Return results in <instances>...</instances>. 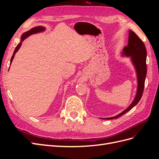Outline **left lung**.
<instances>
[{"label": "left lung", "mask_w": 159, "mask_h": 159, "mask_svg": "<svg viewBox=\"0 0 159 159\" xmlns=\"http://www.w3.org/2000/svg\"><path fill=\"white\" fill-rule=\"evenodd\" d=\"M129 42L128 45L123 50L122 55L130 57L136 70L137 76V90L133 102L131 105L121 113L112 117L102 118V119H117L123 115L128 112L140 101L145 87V81L147 75V50L143 42L139 38L135 33L132 30L129 31Z\"/></svg>", "instance_id": "obj_1"}]
</instances>
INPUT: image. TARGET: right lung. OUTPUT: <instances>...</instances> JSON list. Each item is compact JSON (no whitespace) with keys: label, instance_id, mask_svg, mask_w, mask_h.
<instances>
[{"label":"right lung","instance_id":"add662e5","mask_svg":"<svg viewBox=\"0 0 159 159\" xmlns=\"http://www.w3.org/2000/svg\"><path fill=\"white\" fill-rule=\"evenodd\" d=\"M46 30V28L44 27H43L42 26H36V27H34L32 28V29H30V30H28L25 33L22 34V35L21 36V42L19 43V44L17 45V46L16 47L15 50H14V52L13 53V55L11 57V64L12 63V61L13 60V58L14 57V55H15L16 53L17 52V51L19 50V48H20L21 45H22V42L25 39V38H26L27 37H28L29 36L33 34H36V33H38V32H43L44 31Z\"/></svg>","mask_w":159,"mask_h":159}]
</instances>
